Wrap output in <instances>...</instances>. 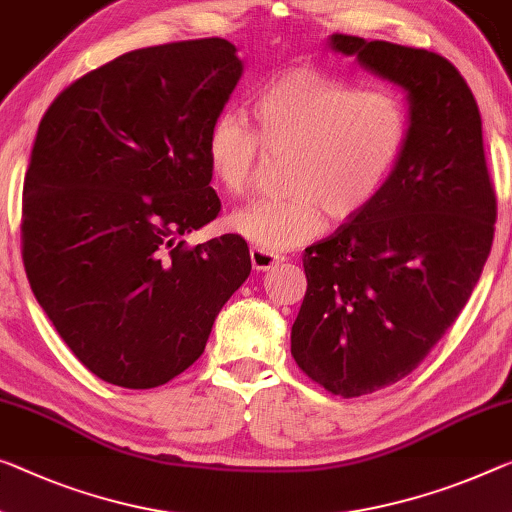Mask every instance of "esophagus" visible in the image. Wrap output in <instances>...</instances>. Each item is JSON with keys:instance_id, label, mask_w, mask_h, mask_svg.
I'll use <instances>...</instances> for the list:
<instances>
[{"instance_id": "esophagus-1", "label": "esophagus", "mask_w": 512, "mask_h": 512, "mask_svg": "<svg viewBox=\"0 0 512 512\" xmlns=\"http://www.w3.org/2000/svg\"><path fill=\"white\" fill-rule=\"evenodd\" d=\"M249 256H251V265H254V270H272L274 265H279L281 261H286V258H283V256L272 254V251H265L261 247H251L249 249Z\"/></svg>"}]
</instances>
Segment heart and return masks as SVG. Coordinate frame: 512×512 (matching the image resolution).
I'll list each match as a JSON object with an SVG mask.
<instances>
[{"label":"heart","mask_w":512,"mask_h":512,"mask_svg":"<svg viewBox=\"0 0 512 512\" xmlns=\"http://www.w3.org/2000/svg\"><path fill=\"white\" fill-rule=\"evenodd\" d=\"M254 128L219 114L206 135L212 180L229 196L254 187L267 153H288L286 194L233 210L229 229L265 251H283L316 238L327 215L336 222L364 212L403 157L412 114L398 93L357 89L313 66L274 75L256 93Z\"/></svg>","instance_id":"b5f03b06"}]
</instances>
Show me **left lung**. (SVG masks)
I'll return each instance as SVG.
<instances>
[{
	"label": "left lung",
	"mask_w": 512,
	"mask_h": 512,
	"mask_svg": "<svg viewBox=\"0 0 512 512\" xmlns=\"http://www.w3.org/2000/svg\"><path fill=\"white\" fill-rule=\"evenodd\" d=\"M336 52L403 86L412 132L375 201L306 247L290 352L355 398L410 375L465 309L490 256L497 192L474 93L442 54L334 34Z\"/></svg>",
	"instance_id": "1"
}]
</instances>
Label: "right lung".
Wrapping results in <instances>:
<instances>
[{"label":"right lung","instance_id":"add662e5","mask_svg":"<svg viewBox=\"0 0 512 512\" xmlns=\"http://www.w3.org/2000/svg\"><path fill=\"white\" fill-rule=\"evenodd\" d=\"M242 75L235 45L125 52L47 107L22 192V261L38 304L100 380L153 389L206 350L251 272L242 235L187 247L222 201L206 135Z\"/></svg>","mask_w":512,"mask_h":512}]
</instances>
